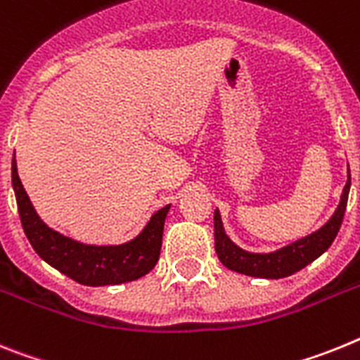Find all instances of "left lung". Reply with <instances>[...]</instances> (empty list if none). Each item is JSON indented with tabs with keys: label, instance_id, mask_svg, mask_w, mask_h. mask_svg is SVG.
Instances as JSON below:
<instances>
[{
	"label": "left lung",
	"instance_id": "8db88e82",
	"mask_svg": "<svg viewBox=\"0 0 360 360\" xmlns=\"http://www.w3.org/2000/svg\"><path fill=\"white\" fill-rule=\"evenodd\" d=\"M349 183L352 181L348 177V183L342 190L339 208L319 232L311 233L301 240H295V243L277 250L274 254H250V252L237 248L224 233L219 212L215 210L214 237L219 261L223 262L228 270L252 275V277H262V279H283V277H288V275L302 270L311 261H315L319 255H323L339 233V228L342 224V219H345L346 205H348Z\"/></svg>",
	"mask_w": 360,
	"mask_h": 360
}]
</instances>
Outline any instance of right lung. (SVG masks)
<instances>
[{
  "instance_id": "obj_1",
  "label": "right lung",
  "mask_w": 360,
  "mask_h": 360,
  "mask_svg": "<svg viewBox=\"0 0 360 360\" xmlns=\"http://www.w3.org/2000/svg\"><path fill=\"white\" fill-rule=\"evenodd\" d=\"M12 186L25 236L36 254L61 274L86 286H106L136 281L148 274L159 261L162 226L168 208L155 212L139 236L121 246H89L50 230L30 205L21 184L15 159H12Z\"/></svg>"
}]
</instances>
